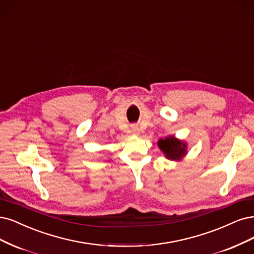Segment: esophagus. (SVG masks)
<instances>
[{"label": "esophagus", "instance_id": "esophagus-1", "mask_svg": "<svg viewBox=\"0 0 254 254\" xmlns=\"http://www.w3.org/2000/svg\"><path fill=\"white\" fill-rule=\"evenodd\" d=\"M132 131H133V133H137L138 132V128L136 126H132Z\"/></svg>", "mask_w": 254, "mask_h": 254}]
</instances>
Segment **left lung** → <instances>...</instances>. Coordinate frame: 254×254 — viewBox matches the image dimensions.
<instances>
[{
  "label": "left lung",
  "mask_w": 254,
  "mask_h": 254,
  "mask_svg": "<svg viewBox=\"0 0 254 254\" xmlns=\"http://www.w3.org/2000/svg\"><path fill=\"white\" fill-rule=\"evenodd\" d=\"M159 146L165 155L170 160H180L186 153V144L179 141L174 136H169L165 139H160Z\"/></svg>",
  "instance_id": "1"
}]
</instances>
